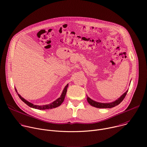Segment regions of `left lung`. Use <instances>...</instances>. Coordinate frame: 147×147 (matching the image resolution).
Wrapping results in <instances>:
<instances>
[{
    "label": "left lung",
    "mask_w": 147,
    "mask_h": 147,
    "mask_svg": "<svg viewBox=\"0 0 147 147\" xmlns=\"http://www.w3.org/2000/svg\"><path fill=\"white\" fill-rule=\"evenodd\" d=\"M128 92V90L125 91L120 98H119L117 99H116V100L112 102H109V103H101V102H96L92 99H91L90 98H89L87 95V101L89 103V104H90L91 106L97 108H113L118 105L119 103H120L122 100L124 99V98H125V95L127 94V92Z\"/></svg>",
    "instance_id": "obj_1"
}]
</instances>
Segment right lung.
Instances as JSON below:
<instances>
[{"mask_svg": "<svg viewBox=\"0 0 147 147\" xmlns=\"http://www.w3.org/2000/svg\"><path fill=\"white\" fill-rule=\"evenodd\" d=\"M69 84H67L65 86L64 90H63V92L60 95V96L57 98L56 100H55V101H53V102L48 104V105H34L33 103L28 102V100H27L26 99H25L24 98H23L22 96H21L19 94H18L17 90H16V91L17 92L19 98L22 99V101H23L25 103H26L28 106H29L31 108H32L34 109H39V110H46V109H53V108H55L56 107H59L60 105L63 103V102L64 101L66 94V92H67V87H68Z\"/></svg>", "mask_w": 147, "mask_h": 147, "instance_id": "obj_1", "label": "right lung"}]
</instances>
